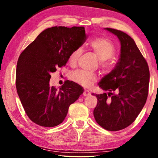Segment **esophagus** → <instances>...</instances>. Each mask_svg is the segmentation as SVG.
Masks as SVG:
<instances>
[{
  "mask_svg": "<svg viewBox=\"0 0 158 158\" xmlns=\"http://www.w3.org/2000/svg\"><path fill=\"white\" fill-rule=\"evenodd\" d=\"M90 94H91V93H90V92L89 91V90H84V95L85 96H89Z\"/></svg>",
  "mask_w": 158,
  "mask_h": 158,
  "instance_id": "34e87169",
  "label": "esophagus"
}]
</instances>
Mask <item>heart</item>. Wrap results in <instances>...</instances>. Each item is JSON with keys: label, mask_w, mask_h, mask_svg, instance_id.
I'll return each mask as SVG.
<instances>
[{"label": "heart", "mask_w": 158, "mask_h": 158, "mask_svg": "<svg viewBox=\"0 0 158 158\" xmlns=\"http://www.w3.org/2000/svg\"><path fill=\"white\" fill-rule=\"evenodd\" d=\"M89 47L100 60V65L105 70H109L114 66L112 56L116 52L115 44L110 40L102 37L92 38L89 42ZM82 53L81 47H77L72 51L68 57V62L71 65H75ZM69 79L82 86L89 88L97 81L98 77L95 73L77 69L69 74Z\"/></svg>", "instance_id": "1"}]
</instances>
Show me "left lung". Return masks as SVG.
Listing matches in <instances>:
<instances>
[{
    "mask_svg": "<svg viewBox=\"0 0 158 158\" xmlns=\"http://www.w3.org/2000/svg\"><path fill=\"white\" fill-rule=\"evenodd\" d=\"M106 30L119 39L121 55L116 68L99 84L102 89L109 93L95 94L98 104L93 115L104 129L118 131L132 124L145 105L150 72L148 63L132 37L116 29Z\"/></svg>",
    "mask_w": 158,
    "mask_h": 158,
    "instance_id": "1",
    "label": "left lung"
}]
</instances>
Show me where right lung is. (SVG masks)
<instances>
[{
  "instance_id": "right-lung-1",
  "label": "right lung",
  "mask_w": 158,
  "mask_h": 158,
  "mask_svg": "<svg viewBox=\"0 0 158 158\" xmlns=\"http://www.w3.org/2000/svg\"><path fill=\"white\" fill-rule=\"evenodd\" d=\"M86 36L83 26H55L42 32L23 51L16 71V88L26 114L32 121L52 127L62 123L71 104L84 93L77 83L67 80L59 90L50 86L51 74L65 66L69 53Z\"/></svg>"
}]
</instances>
